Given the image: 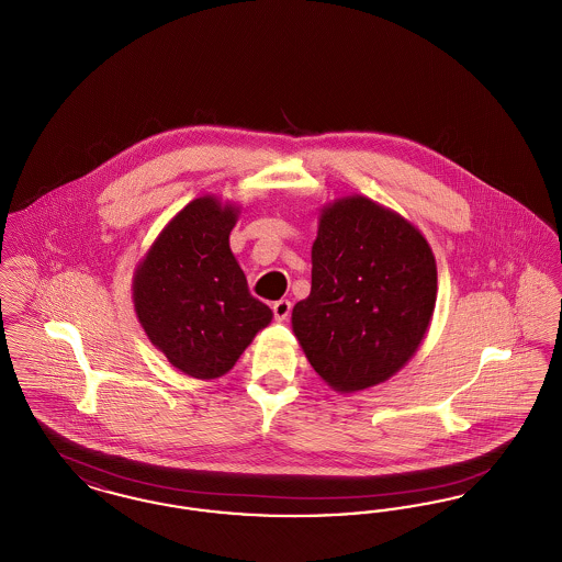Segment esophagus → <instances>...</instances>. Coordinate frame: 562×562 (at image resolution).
<instances>
[{
	"instance_id": "obj_1",
	"label": "esophagus",
	"mask_w": 562,
	"mask_h": 562,
	"mask_svg": "<svg viewBox=\"0 0 562 562\" xmlns=\"http://www.w3.org/2000/svg\"><path fill=\"white\" fill-rule=\"evenodd\" d=\"M291 301L289 299H280V301H276L273 305H271V310H273V318L278 322L286 321L289 318V314H291Z\"/></svg>"
}]
</instances>
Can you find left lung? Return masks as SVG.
<instances>
[{"label": "left lung", "instance_id": "8db88e82", "mask_svg": "<svg viewBox=\"0 0 562 562\" xmlns=\"http://www.w3.org/2000/svg\"><path fill=\"white\" fill-rule=\"evenodd\" d=\"M436 291V259L422 232L364 195H348L322 209L312 293L294 305V337L333 390H367L415 356Z\"/></svg>", "mask_w": 562, "mask_h": 562}]
</instances>
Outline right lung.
Listing matches in <instances>:
<instances>
[{
  "label": "right lung",
  "mask_w": 562,
  "mask_h": 562,
  "mask_svg": "<svg viewBox=\"0 0 562 562\" xmlns=\"http://www.w3.org/2000/svg\"><path fill=\"white\" fill-rule=\"evenodd\" d=\"M238 206L211 195L177 214L134 271V312L168 362L195 379L232 371L271 310L248 293L229 234Z\"/></svg>",
  "instance_id": "obj_1"
}]
</instances>
